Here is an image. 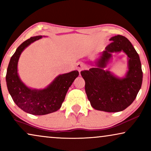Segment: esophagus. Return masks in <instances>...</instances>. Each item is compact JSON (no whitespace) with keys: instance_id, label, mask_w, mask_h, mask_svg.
Returning a JSON list of instances; mask_svg holds the SVG:
<instances>
[{"instance_id":"esophagus-1","label":"esophagus","mask_w":151,"mask_h":151,"mask_svg":"<svg viewBox=\"0 0 151 151\" xmlns=\"http://www.w3.org/2000/svg\"><path fill=\"white\" fill-rule=\"evenodd\" d=\"M76 68H77V70L79 72H80L82 70L84 69V64L82 63H78L76 65Z\"/></svg>"}]
</instances>
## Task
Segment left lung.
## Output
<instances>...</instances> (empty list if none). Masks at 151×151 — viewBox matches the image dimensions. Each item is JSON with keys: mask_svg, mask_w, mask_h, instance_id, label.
I'll return each mask as SVG.
<instances>
[{"mask_svg": "<svg viewBox=\"0 0 151 151\" xmlns=\"http://www.w3.org/2000/svg\"><path fill=\"white\" fill-rule=\"evenodd\" d=\"M96 62L97 67L81 71L85 81V91L92 107L106 112H119L130 106L142 86L143 73L139 57L126 37L117 35L110 39ZM122 50L128 56L127 72L124 78H119L103 69L113 52Z\"/></svg>", "mask_w": 151, "mask_h": 151, "instance_id": "1", "label": "left lung"}]
</instances>
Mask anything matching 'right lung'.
Wrapping results in <instances>:
<instances>
[{
  "label": "right lung",
  "instance_id": "right-lung-1",
  "mask_svg": "<svg viewBox=\"0 0 151 151\" xmlns=\"http://www.w3.org/2000/svg\"><path fill=\"white\" fill-rule=\"evenodd\" d=\"M42 37H31L18 47L10 59L6 74L7 89L14 102L24 112L36 115L49 114L58 110L68 89L79 75L78 71L59 75L47 88L40 90L27 87L20 80L17 69L20 55L31 43Z\"/></svg>",
  "mask_w": 151,
  "mask_h": 151
}]
</instances>
